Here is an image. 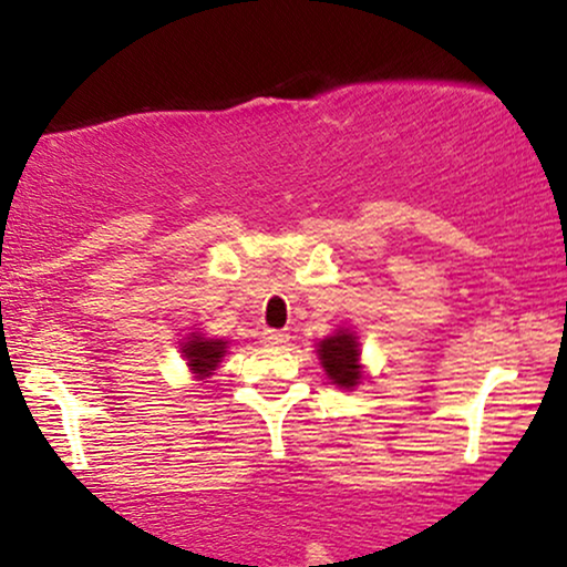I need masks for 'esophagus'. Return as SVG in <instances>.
<instances>
[{
  "instance_id": "obj_1",
  "label": "esophagus",
  "mask_w": 567,
  "mask_h": 567,
  "mask_svg": "<svg viewBox=\"0 0 567 567\" xmlns=\"http://www.w3.org/2000/svg\"><path fill=\"white\" fill-rule=\"evenodd\" d=\"M262 343L286 346V343H289V336H286V332H281V330H266V332H262Z\"/></svg>"
}]
</instances>
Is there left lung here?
<instances>
[{"mask_svg":"<svg viewBox=\"0 0 567 567\" xmlns=\"http://www.w3.org/2000/svg\"><path fill=\"white\" fill-rule=\"evenodd\" d=\"M317 359H320L330 384L340 386V390H355L367 379L359 336L351 328H338L332 336L322 338L317 343Z\"/></svg>","mask_w":567,"mask_h":567,"instance_id":"obj_1","label":"left lung"}]
</instances>
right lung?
Masks as SVG:
<instances>
[{
	"label": "right lung",
	"instance_id": "obj_1",
	"mask_svg": "<svg viewBox=\"0 0 567 567\" xmlns=\"http://www.w3.org/2000/svg\"><path fill=\"white\" fill-rule=\"evenodd\" d=\"M227 348H229V340L208 338L206 332L193 330L183 338L181 353L185 363H188L190 374L196 377V382H204V379H208L216 369H219L224 355H227Z\"/></svg>",
	"mask_w": 567,
	"mask_h": 567
}]
</instances>
